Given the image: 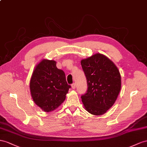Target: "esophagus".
Returning a JSON list of instances; mask_svg holds the SVG:
<instances>
[{
  "label": "esophagus",
  "mask_w": 147,
  "mask_h": 147,
  "mask_svg": "<svg viewBox=\"0 0 147 147\" xmlns=\"http://www.w3.org/2000/svg\"><path fill=\"white\" fill-rule=\"evenodd\" d=\"M71 87H72L73 89H75V88H76V84H75V83H73L72 84H71Z\"/></svg>",
  "instance_id": "obj_1"
}]
</instances>
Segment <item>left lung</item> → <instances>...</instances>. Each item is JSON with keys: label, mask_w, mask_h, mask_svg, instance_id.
<instances>
[{"label": "left lung", "mask_w": 147, "mask_h": 147, "mask_svg": "<svg viewBox=\"0 0 147 147\" xmlns=\"http://www.w3.org/2000/svg\"><path fill=\"white\" fill-rule=\"evenodd\" d=\"M81 66L87 80V91L81 97L89 113L102 115L113 106L121 88L117 67L106 56L97 53L82 59Z\"/></svg>", "instance_id": "1"}]
</instances>
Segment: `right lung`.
<instances>
[{"instance_id": "obj_1", "label": "right lung", "mask_w": 147, "mask_h": 147, "mask_svg": "<svg viewBox=\"0 0 147 147\" xmlns=\"http://www.w3.org/2000/svg\"><path fill=\"white\" fill-rule=\"evenodd\" d=\"M56 64L53 60H42L36 66L30 83L34 102L47 112L55 110L63 102L71 88L65 72L58 69Z\"/></svg>"}]
</instances>
